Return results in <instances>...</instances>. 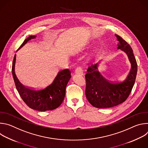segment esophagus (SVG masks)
<instances>
[{"instance_id": "obj_1", "label": "esophagus", "mask_w": 148, "mask_h": 148, "mask_svg": "<svg viewBox=\"0 0 148 148\" xmlns=\"http://www.w3.org/2000/svg\"><path fill=\"white\" fill-rule=\"evenodd\" d=\"M75 73L76 74H80V75H83L84 73H83V70L82 69L81 67L80 66H78L75 70Z\"/></svg>"}]
</instances>
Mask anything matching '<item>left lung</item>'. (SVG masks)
Segmentation results:
<instances>
[{
	"label": "left lung",
	"mask_w": 148,
	"mask_h": 148,
	"mask_svg": "<svg viewBox=\"0 0 148 148\" xmlns=\"http://www.w3.org/2000/svg\"><path fill=\"white\" fill-rule=\"evenodd\" d=\"M119 41L118 49L125 51L131 63V70L125 79L111 81L103 78L97 70V64H88L85 75L86 95L94 107L107 108L123 102L130 95L137 74V62L130 45L119 36L115 34Z\"/></svg>",
	"instance_id": "8db88e82"
}]
</instances>
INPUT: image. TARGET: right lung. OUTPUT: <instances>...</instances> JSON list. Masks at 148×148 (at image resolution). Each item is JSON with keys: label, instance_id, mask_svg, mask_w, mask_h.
I'll return each mask as SVG.
<instances>
[{"label": "right lung", "instance_id": "add662e5", "mask_svg": "<svg viewBox=\"0 0 148 148\" xmlns=\"http://www.w3.org/2000/svg\"><path fill=\"white\" fill-rule=\"evenodd\" d=\"M34 38H36L34 36L27 38L18 49L23 47L29 40ZM15 61L16 54L12 63L13 77L20 96L27 106L39 111H51L58 108L64 99L66 86L71 78L70 70L69 69L61 70L54 80L45 87L39 88H29L23 86L16 77L14 73Z\"/></svg>", "mask_w": 148, "mask_h": 148}]
</instances>
